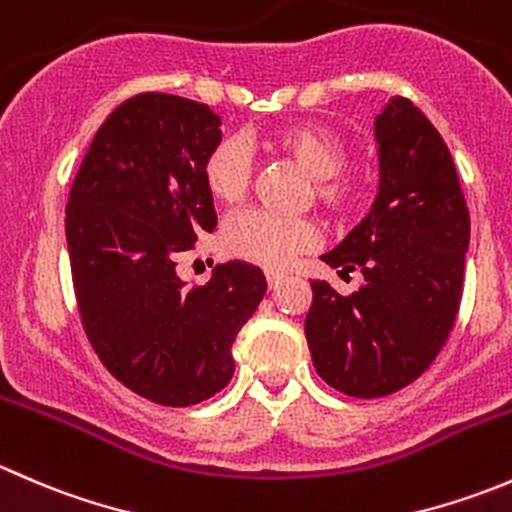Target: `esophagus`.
I'll list each match as a JSON object with an SVG mask.
<instances>
[{
  "instance_id": "1",
  "label": "esophagus",
  "mask_w": 512,
  "mask_h": 512,
  "mask_svg": "<svg viewBox=\"0 0 512 512\" xmlns=\"http://www.w3.org/2000/svg\"><path fill=\"white\" fill-rule=\"evenodd\" d=\"M265 280H267V287L270 289H277L282 285V282H285V275H282V272H272V270H267L265 272Z\"/></svg>"
}]
</instances>
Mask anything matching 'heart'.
<instances>
[{
    "mask_svg": "<svg viewBox=\"0 0 512 512\" xmlns=\"http://www.w3.org/2000/svg\"><path fill=\"white\" fill-rule=\"evenodd\" d=\"M270 151L297 163L314 178V200L332 215H349L359 203V185L339 175L347 165V146L322 123H289L265 138ZM200 178L210 198L220 205L245 200L252 180V160L240 141L223 138L205 153ZM319 230L307 218H282L265 210L232 215L220 230V250L230 260L280 270L294 255L317 245Z\"/></svg>",
    "mask_w": 512,
    "mask_h": 512,
    "instance_id": "1",
    "label": "heart"
}]
</instances>
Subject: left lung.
Instances as JSON below:
<instances>
[{"label": "left lung", "instance_id": "1", "mask_svg": "<svg viewBox=\"0 0 512 512\" xmlns=\"http://www.w3.org/2000/svg\"><path fill=\"white\" fill-rule=\"evenodd\" d=\"M379 195L371 213L322 255L364 285L339 294L312 282L304 319L317 374L356 399L389 396L431 366L456 322L471 215L448 146L409 101L391 98L374 123Z\"/></svg>", "mask_w": 512, "mask_h": 512}]
</instances>
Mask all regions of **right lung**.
<instances>
[{"instance_id": "obj_1", "label": "right lung", "mask_w": 512, "mask_h": 512, "mask_svg": "<svg viewBox=\"0 0 512 512\" xmlns=\"http://www.w3.org/2000/svg\"><path fill=\"white\" fill-rule=\"evenodd\" d=\"M220 116L173 94H138L98 128L66 205L81 324L101 364L148 401L193 406L232 379V342L267 282L225 262L185 287L180 255L218 225L200 178Z\"/></svg>"}]
</instances>
